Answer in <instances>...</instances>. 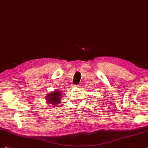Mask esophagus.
<instances>
[{
	"mask_svg": "<svg viewBox=\"0 0 148 148\" xmlns=\"http://www.w3.org/2000/svg\"><path fill=\"white\" fill-rule=\"evenodd\" d=\"M79 85H75L73 86V87H78Z\"/></svg>",
	"mask_w": 148,
	"mask_h": 148,
	"instance_id": "1",
	"label": "esophagus"
}]
</instances>
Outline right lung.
<instances>
[{
	"label": "right lung",
	"instance_id": "obj_1",
	"mask_svg": "<svg viewBox=\"0 0 148 148\" xmlns=\"http://www.w3.org/2000/svg\"><path fill=\"white\" fill-rule=\"evenodd\" d=\"M62 93L59 90H55L46 94L45 96L46 103L51 107H56L62 103Z\"/></svg>",
	"mask_w": 148,
	"mask_h": 148
}]
</instances>
